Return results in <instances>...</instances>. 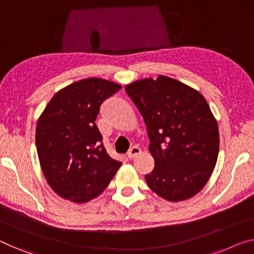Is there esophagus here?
I'll list each match as a JSON object with an SVG mask.
<instances>
[{
  "label": "esophagus",
  "mask_w": 254,
  "mask_h": 254,
  "mask_svg": "<svg viewBox=\"0 0 254 254\" xmlns=\"http://www.w3.org/2000/svg\"><path fill=\"white\" fill-rule=\"evenodd\" d=\"M140 153H141V149H140L139 147H137V146L132 147V148L127 151V158H130V160H132V158H134Z\"/></svg>",
  "instance_id": "obj_1"
}]
</instances>
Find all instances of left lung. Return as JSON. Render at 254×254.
Returning a JSON list of instances; mask_svg holds the SVG:
<instances>
[{"label": "left lung", "instance_id": "obj_1", "mask_svg": "<svg viewBox=\"0 0 254 254\" xmlns=\"http://www.w3.org/2000/svg\"><path fill=\"white\" fill-rule=\"evenodd\" d=\"M145 121L155 166L146 183L170 202L195 196L213 172L219 128L205 98L175 78L160 75L126 86Z\"/></svg>", "mask_w": 254, "mask_h": 254}]
</instances>
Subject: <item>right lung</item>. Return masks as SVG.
Returning a JSON list of instances; mask_svg holds the SVG:
<instances>
[{
    "instance_id": "right-lung-1",
    "label": "right lung",
    "mask_w": 254,
    "mask_h": 254,
    "mask_svg": "<svg viewBox=\"0 0 254 254\" xmlns=\"http://www.w3.org/2000/svg\"><path fill=\"white\" fill-rule=\"evenodd\" d=\"M120 89L107 79H81L58 91L41 114L37 155L45 179L60 197L89 202L122 165L107 154L96 124L100 105Z\"/></svg>"
}]
</instances>
